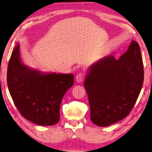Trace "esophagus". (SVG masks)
<instances>
[{"label": "esophagus", "mask_w": 152, "mask_h": 152, "mask_svg": "<svg viewBox=\"0 0 152 152\" xmlns=\"http://www.w3.org/2000/svg\"><path fill=\"white\" fill-rule=\"evenodd\" d=\"M84 78H85V73L81 72V73H79L77 75L76 81L78 82V83H81V82L84 80Z\"/></svg>", "instance_id": "1"}]
</instances>
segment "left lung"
<instances>
[{
	"instance_id": "1",
	"label": "left lung",
	"mask_w": 152,
	"mask_h": 152,
	"mask_svg": "<svg viewBox=\"0 0 152 152\" xmlns=\"http://www.w3.org/2000/svg\"><path fill=\"white\" fill-rule=\"evenodd\" d=\"M143 82L140 48L132 40L119 59L107 55L90 66L83 83L93 123L107 127L128 115Z\"/></svg>"
}]
</instances>
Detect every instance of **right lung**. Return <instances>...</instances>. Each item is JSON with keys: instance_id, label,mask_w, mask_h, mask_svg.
<instances>
[{"instance_id": "add662e5", "label": "right lung", "mask_w": 152, "mask_h": 152, "mask_svg": "<svg viewBox=\"0 0 152 152\" xmlns=\"http://www.w3.org/2000/svg\"><path fill=\"white\" fill-rule=\"evenodd\" d=\"M73 83V74L32 69L21 60L18 42L13 49L7 69L8 88L16 107L27 120L39 126L57 124L61 101Z\"/></svg>"}]
</instances>
